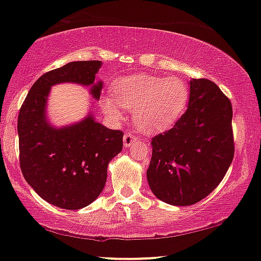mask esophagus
Segmentation results:
<instances>
[{
	"instance_id": "34e87169",
	"label": "esophagus",
	"mask_w": 261,
	"mask_h": 261,
	"mask_svg": "<svg viewBox=\"0 0 261 261\" xmlns=\"http://www.w3.org/2000/svg\"><path fill=\"white\" fill-rule=\"evenodd\" d=\"M136 140H137L136 136H134L133 133L124 134V136H123V145H124V147H129Z\"/></svg>"
}]
</instances>
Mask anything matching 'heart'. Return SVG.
Returning <instances> with one entry per match:
<instances>
[{"mask_svg":"<svg viewBox=\"0 0 261 261\" xmlns=\"http://www.w3.org/2000/svg\"><path fill=\"white\" fill-rule=\"evenodd\" d=\"M112 92L115 98H102V111L118 121L123 109L134 110L136 124L149 133L174 124L185 112L190 98L189 86L182 79L149 73L121 77L112 86Z\"/></svg>","mask_w":261,"mask_h":261,"instance_id":"heart-1","label":"heart"}]
</instances>
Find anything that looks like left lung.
Wrapping results in <instances>:
<instances>
[{
    "label": "left lung",
    "instance_id": "8db88e82",
    "mask_svg": "<svg viewBox=\"0 0 261 261\" xmlns=\"http://www.w3.org/2000/svg\"><path fill=\"white\" fill-rule=\"evenodd\" d=\"M188 110L151 140L146 178L152 194L172 205H191L211 194L233 159L232 106L220 88L192 79Z\"/></svg>",
    "mask_w": 261,
    "mask_h": 261
}]
</instances>
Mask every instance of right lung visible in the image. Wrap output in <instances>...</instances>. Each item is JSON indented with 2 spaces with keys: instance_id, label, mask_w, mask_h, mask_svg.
I'll use <instances>...</instances> for the list:
<instances>
[{
  "instance_id": "add662e5",
  "label": "right lung",
  "mask_w": 261,
  "mask_h": 261,
  "mask_svg": "<svg viewBox=\"0 0 261 261\" xmlns=\"http://www.w3.org/2000/svg\"><path fill=\"white\" fill-rule=\"evenodd\" d=\"M99 60L71 62L42 75L31 87L18 116L20 168L28 184L48 203L81 209L104 189L108 166L121 152V130L95 121L93 108L82 120L57 127L47 115L50 88L60 83L88 87L100 99L102 81L95 82Z\"/></svg>"
}]
</instances>
